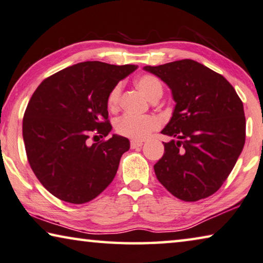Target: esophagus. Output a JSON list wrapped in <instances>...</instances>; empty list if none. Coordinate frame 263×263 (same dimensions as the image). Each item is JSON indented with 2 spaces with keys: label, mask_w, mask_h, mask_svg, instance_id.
Masks as SVG:
<instances>
[{
  "label": "esophagus",
  "mask_w": 263,
  "mask_h": 263,
  "mask_svg": "<svg viewBox=\"0 0 263 263\" xmlns=\"http://www.w3.org/2000/svg\"><path fill=\"white\" fill-rule=\"evenodd\" d=\"M142 144H143V142L139 141V140H133V141H130V148H132V149L139 148V147H141Z\"/></svg>",
  "instance_id": "obj_1"
}]
</instances>
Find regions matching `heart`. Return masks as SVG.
Instances as JSON below:
<instances>
[{"mask_svg":"<svg viewBox=\"0 0 263 263\" xmlns=\"http://www.w3.org/2000/svg\"><path fill=\"white\" fill-rule=\"evenodd\" d=\"M135 84L140 91L145 94L150 100L160 99L163 94V85L156 77L152 74H143L136 79ZM121 85H115L109 92L107 99V106L108 108L114 110L118 108L120 98H121ZM160 120L155 116H133L123 115L115 123V130L119 135L129 137L134 140H143L148 137L154 130L160 128Z\"/></svg>","mask_w":263,"mask_h":263,"instance_id":"heart-1","label":"heart"}]
</instances>
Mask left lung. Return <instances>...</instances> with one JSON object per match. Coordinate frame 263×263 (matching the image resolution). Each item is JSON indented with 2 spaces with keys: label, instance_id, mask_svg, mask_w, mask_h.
Masks as SVG:
<instances>
[{
  "label": "left lung",
  "instance_id": "left-lung-1",
  "mask_svg": "<svg viewBox=\"0 0 263 263\" xmlns=\"http://www.w3.org/2000/svg\"><path fill=\"white\" fill-rule=\"evenodd\" d=\"M144 70L160 77L176 101L162 134L177 140L163 142L164 155L154 165L157 179L180 200L212 196L229 177L245 145L242 101L221 74L192 59Z\"/></svg>",
  "mask_w": 263,
  "mask_h": 263
}]
</instances>
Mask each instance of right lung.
I'll list each match as a JSON object with an SVG mask.
<instances>
[{
    "label": "right lung",
    "instance_id": "add662e5",
    "mask_svg": "<svg viewBox=\"0 0 263 263\" xmlns=\"http://www.w3.org/2000/svg\"><path fill=\"white\" fill-rule=\"evenodd\" d=\"M134 70L130 64L84 62L47 77L33 92L23 118L25 152L33 174L58 199L85 204L114 179L129 140H105L111 130L107 99ZM92 135L103 140L89 145Z\"/></svg>",
    "mask_w": 263,
    "mask_h": 263
}]
</instances>
